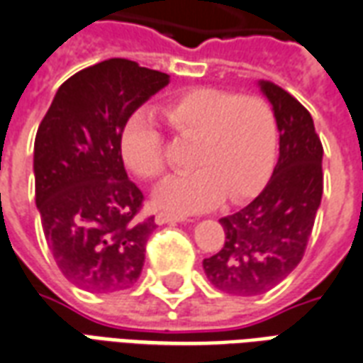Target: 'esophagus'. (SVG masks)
<instances>
[{
  "instance_id": "1",
  "label": "esophagus",
  "mask_w": 363,
  "mask_h": 363,
  "mask_svg": "<svg viewBox=\"0 0 363 363\" xmlns=\"http://www.w3.org/2000/svg\"><path fill=\"white\" fill-rule=\"evenodd\" d=\"M184 221V216H177V213H171V211H160L155 216V223L157 225H165V223H181Z\"/></svg>"
}]
</instances>
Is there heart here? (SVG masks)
<instances>
[{
    "instance_id": "1",
    "label": "heart",
    "mask_w": 363,
    "mask_h": 363,
    "mask_svg": "<svg viewBox=\"0 0 363 363\" xmlns=\"http://www.w3.org/2000/svg\"><path fill=\"white\" fill-rule=\"evenodd\" d=\"M161 111L181 140L194 142L189 165L196 171L161 182L154 192L157 208L194 213L217 206L223 196L240 202L264 186L277 147V121L265 99L192 88L167 99ZM121 155L142 181L165 171L163 136L152 115L138 111L127 121Z\"/></svg>"
}]
</instances>
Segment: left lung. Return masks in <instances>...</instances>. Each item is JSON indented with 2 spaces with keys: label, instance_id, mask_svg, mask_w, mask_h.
Listing matches in <instances>:
<instances>
[{
  "label": "left lung",
  "instance_id": "left-lung-1",
  "mask_svg": "<svg viewBox=\"0 0 363 363\" xmlns=\"http://www.w3.org/2000/svg\"><path fill=\"white\" fill-rule=\"evenodd\" d=\"M259 88L277 121L279 161L246 208L219 219L225 244L203 259L209 283L235 296L264 294L300 264L323 194V146L310 111L269 80Z\"/></svg>",
  "mask_w": 363,
  "mask_h": 363
}]
</instances>
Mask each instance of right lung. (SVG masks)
<instances>
[{
  "label": "right lung",
  "mask_w": 363,
  "mask_h": 363,
  "mask_svg": "<svg viewBox=\"0 0 363 363\" xmlns=\"http://www.w3.org/2000/svg\"><path fill=\"white\" fill-rule=\"evenodd\" d=\"M169 74L107 59L59 86L34 142L36 208L55 264L90 292L130 289L142 273L154 217L140 219V189L128 179L121 134Z\"/></svg>",
  "instance_id": "1"
}]
</instances>
